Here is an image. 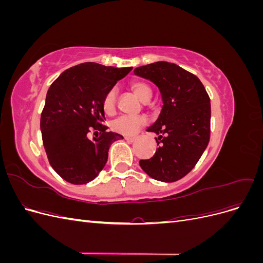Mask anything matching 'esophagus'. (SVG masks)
Masks as SVG:
<instances>
[{"label": "esophagus", "instance_id": "esophagus-1", "mask_svg": "<svg viewBox=\"0 0 263 263\" xmlns=\"http://www.w3.org/2000/svg\"><path fill=\"white\" fill-rule=\"evenodd\" d=\"M124 138H125V140H127L128 142H133V141L136 140V137H130V136H125Z\"/></svg>", "mask_w": 263, "mask_h": 263}]
</instances>
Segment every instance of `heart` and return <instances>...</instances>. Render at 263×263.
Here are the masks:
<instances>
[{
  "mask_svg": "<svg viewBox=\"0 0 263 263\" xmlns=\"http://www.w3.org/2000/svg\"><path fill=\"white\" fill-rule=\"evenodd\" d=\"M130 90L137 95L138 99L142 102H148L151 97H153V90L148 83L144 81H133L129 84ZM116 97L117 91L115 87L109 89L103 98L102 107L104 112L107 114H112L115 110L116 106ZM147 123V119L144 116H127L122 115L110 123V128L117 134L125 135V136H133L136 134L140 128H142Z\"/></svg>",
  "mask_w": 263,
  "mask_h": 263,
  "instance_id": "b5f03b06",
  "label": "heart"
}]
</instances>
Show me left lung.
I'll use <instances>...</instances> for the list:
<instances>
[{
	"label": "left lung",
	"mask_w": 263,
	"mask_h": 263,
	"mask_svg": "<svg viewBox=\"0 0 263 263\" xmlns=\"http://www.w3.org/2000/svg\"><path fill=\"white\" fill-rule=\"evenodd\" d=\"M153 81L163 106L148 132L158 135L153 158L139 164L149 177L174 182L185 177L200 160L211 136V100L196 76L171 62L158 61L134 70Z\"/></svg>",
	"instance_id": "8db88e82"
}]
</instances>
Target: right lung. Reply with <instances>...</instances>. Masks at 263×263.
<instances>
[{
  "mask_svg": "<svg viewBox=\"0 0 263 263\" xmlns=\"http://www.w3.org/2000/svg\"><path fill=\"white\" fill-rule=\"evenodd\" d=\"M132 67H105L84 62L67 69L47 92L41 130L52 169L72 184H85L104 168L109 146L123 136L106 132L102 101ZM92 130L100 136L89 140Z\"/></svg>",
  "mask_w": 263,
  "mask_h": 263,
  "instance_id": "obj_1",
  "label": "right lung"
}]
</instances>
